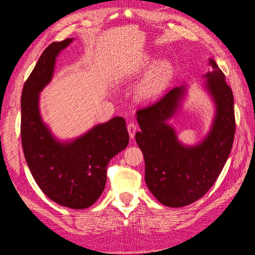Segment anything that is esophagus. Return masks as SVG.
<instances>
[{
	"label": "esophagus",
	"mask_w": 255,
	"mask_h": 255,
	"mask_svg": "<svg viewBox=\"0 0 255 255\" xmlns=\"http://www.w3.org/2000/svg\"><path fill=\"white\" fill-rule=\"evenodd\" d=\"M128 132L129 137L133 139V138L135 137L136 132H137V127H136L135 123H128Z\"/></svg>",
	"instance_id": "34e87169"
}]
</instances>
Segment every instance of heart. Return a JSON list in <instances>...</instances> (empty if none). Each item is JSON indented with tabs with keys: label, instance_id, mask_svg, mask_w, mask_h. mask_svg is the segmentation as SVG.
I'll return each instance as SVG.
<instances>
[{
	"label": "heart",
	"instance_id": "obj_1",
	"mask_svg": "<svg viewBox=\"0 0 255 255\" xmlns=\"http://www.w3.org/2000/svg\"><path fill=\"white\" fill-rule=\"evenodd\" d=\"M154 59L145 55L143 56L139 63H138L132 70L128 71L126 76L132 78L142 73L145 69L152 66ZM174 74V69L172 64L169 60H161L156 65H154L150 70L146 72L143 79L138 84L136 88V97L141 102H150L159 97L165 89L170 84Z\"/></svg>",
	"mask_w": 255,
	"mask_h": 255
}]
</instances>
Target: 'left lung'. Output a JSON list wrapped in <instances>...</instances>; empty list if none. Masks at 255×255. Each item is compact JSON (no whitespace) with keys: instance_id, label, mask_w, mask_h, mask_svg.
<instances>
[{"instance_id":"left-lung-1","label":"left lung","mask_w":255,"mask_h":255,"mask_svg":"<svg viewBox=\"0 0 255 255\" xmlns=\"http://www.w3.org/2000/svg\"><path fill=\"white\" fill-rule=\"evenodd\" d=\"M203 78L204 88L215 105L211 129L195 145L183 144L168 125L187 95V86L175 87L145 109L137 111L140 132L135 135L144 157V180L158 201L182 207L204 196L217 180L232 149L235 134L234 98L226 76L215 60Z\"/></svg>"}]
</instances>
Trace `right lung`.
<instances>
[{"mask_svg":"<svg viewBox=\"0 0 255 255\" xmlns=\"http://www.w3.org/2000/svg\"><path fill=\"white\" fill-rule=\"evenodd\" d=\"M73 41L53 42L43 51L21 96V139L27 166L52 201L82 210L94 204L106 184L110 160L128 143L126 120L114 117L71 140H58L42 120L39 95L52 81L56 58Z\"/></svg>","mask_w":255,"mask_h":255,"instance_id":"obj_1","label":"right lung"}]
</instances>
